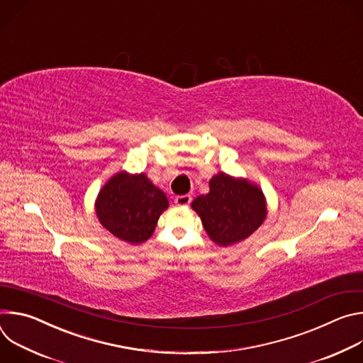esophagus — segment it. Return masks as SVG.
Instances as JSON below:
<instances>
[{
	"instance_id": "1",
	"label": "esophagus",
	"mask_w": 363,
	"mask_h": 363,
	"mask_svg": "<svg viewBox=\"0 0 363 363\" xmlns=\"http://www.w3.org/2000/svg\"><path fill=\"white\" fill-rule=\"evenodd\" d=\"M191 195H179L175 198V205L178 206H188L191 203Z\"/></svg>"
}]
</instances>
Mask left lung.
<instances>
[{
    "mask_svg": "<svg viewBox=\"0 0 363 363\" xmlns=\"http://www.w3.org/2000/svg\"><path fill=\"white\" fill-rule=\"evenodd\" d=\"M191 208L205 233L220 247L237 244L260 227L269 211L263 189L247 178L218 172L210 179V192L196 196Z\"/></svg>",
    "mask_w": 363,
    "mask_h": 363,
    "instance_id": "8db88e82",
    "label": "left lung"
}]
</instances>
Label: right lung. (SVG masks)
Listing matches in <instances>:
<instances>
[{"instance_id":"right-lung-1","label":"right lung","mask_w":363,"mask_h":363,"mask_svg":"<svg viewBox=\"0 0 363 363\" xmlns=\"http://www.w3.org/2000/svg\"><path fill=\"white\" fill-rule=\"evenodd\" d=\"M169 201L146 174L119 171L103 185L94 201L99 223L116 238L138 245L157 228Z\"/></svg>"}]
</instances>
